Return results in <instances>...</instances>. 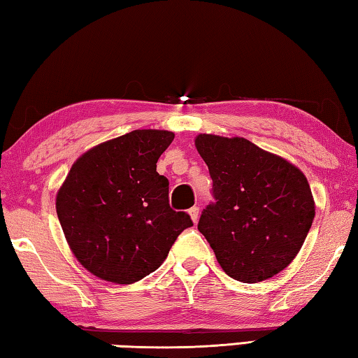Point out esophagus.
Returning <instances> with one entry per match:
<instances>
[{
  "instance_id": "1",
  "label": "esophagus",
  "mask_w": 358,
  "mask_h": 358,
  "mask_svg": "<svg viewBox=\"0 0 358 358\" xmlns=\"http://www.w3.org/2000/svg\"><path fill=\"white\" fill-rule=\"evenodd\" d=\"M189 216H191L192 222H197V220H199V207L189 208Z\"/></svg>"
}]
</instances>
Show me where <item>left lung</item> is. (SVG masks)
<instances>
[{
	"label": "left lung",
	"instance_id": "1",
	"mask_svg": "<svg viewBox=\"0 0 358 358\" xmlns=\"http://www.w3.org/2000/svg\"><path fill=\"white\" fill-rule=\"evenodd\" d=\"M196 148L216 201L202 211L197 229L221 268L250 284L278 275L299 254L316 215L306 177L243 137L199 134Z\"/></svg>",
	"mask_w": 358,
	"mask_h": 358
}]
</instances>
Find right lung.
<instances>
[{
    "label": "right lung",
    "mask_w": 358,
    "mask_h": 358,
    "mask_svg": "<svg viewBox=\"0 0 358 358\" xmlns=\"http://www.w3.org/2000/svg\"><path fill=\"white\" fill-rule=\"evenodd\" d=\"M175 134L136 129L99 143L72 164L57 194V215L71 251L94 276L141 281L164 262L192 226L169 205V180L156 162Z\"/></svg>",
    "instance_id": "1"
}]
</instances>
